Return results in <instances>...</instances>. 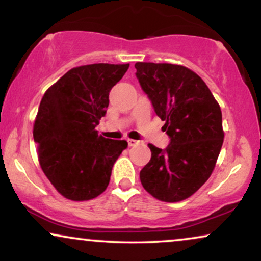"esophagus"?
Segmentation results:
<instances>
[{
	"label": "esophagus",
	"mask_w": 261,
	"mask_h": 261,
	"mask_svg": "<svg viewBox=\"0 0 261 261\" xmlns=\"http://www.w3.org/2000/svg\"><path fill=\"white\" fill-rule=\"evenodd\" d=\"M128 145L129 146H137L138 144H140V141L139 140H134V139H128Z\"/></svg>",
	"instance_id": "obj_1"
}]
</instances>
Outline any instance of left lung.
<instances>
[{
	"label": "left lung",
	"mask_w": 261,
	"mask_h": 261,
	"mask_svg": "<svg viewBox=\"0 0 261 261\" xmlns=\"http://www.w3.org/2000/svg\"><path fill=\"white\" fill-rule=\"evenodd\" d=\"M137 78L170 138L165 149L148 144L140 171L145 190L164 202L190 197L208 180L223 144L222 113L198 74L173 64L137 63Z\"/></svg>",
	"instance_id": "8db88e82"
}]
</instances>
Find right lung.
<instances>
[{
  "instance_id": "right-lung-1",
  "label": "right lung",
  "mask_w": 261,
  "mask_h": 261,
  "mask_svg": "<svg viewBox=\"0 0 261 261\" xmlns=\"http://www.w3.org/2000/svg\"><path fill=\"white\" fill-rule=\"evenodd\" d=\"M129 64L73 67L42 97L34 122L39 163L57 191L72 201L97 197L108 187L126 140L95 129L109 106V92Z\"/></svg>"
}]
</instances>
